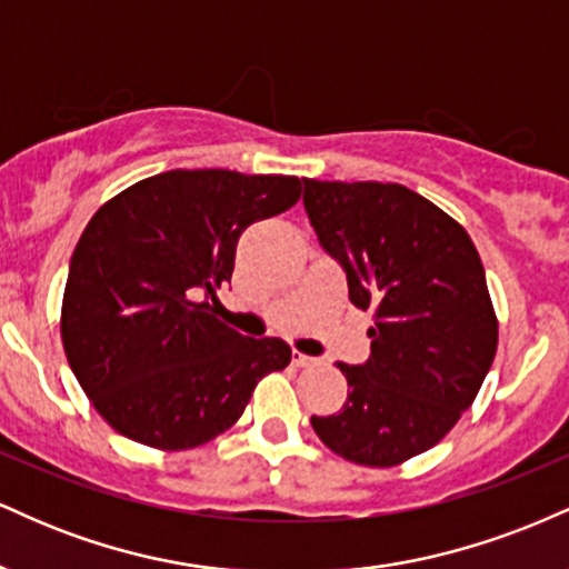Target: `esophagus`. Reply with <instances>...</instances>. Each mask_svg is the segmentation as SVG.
Listing matches in <instances>:
<instances>
[{
	"mask_svg": "<svg viewBox=\"0 0 569 569\" xmlns=\"http://www.w3.org/2000/svg\"><path fill=\"white\" fill-rule=\"evenodd\" d=\"M291 363H293V367H299V369H305V367H312V363H316V358H310V356H305V352H293V358H291Z\"/></svg>",
	"mask_w": 569,
	"mask_h": 569,
	"instance_id": "esophagus-1",
	"label": "esophagus"
}]
</instances>
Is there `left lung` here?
I'll return each instance as SVG.
<instances>
[{"mask_svg": "<svg viewBox=\"0 0 569 569\" xmlns=\"http://www.w3.org/2000/svg\"><path fill=\"white\" fill-rule=\"evenodd\" d=\"M305 208L348 272L350 302L375 310L369 361L339 363L348 401L312 415V430L356 466H401L455 428L498 352L479 251L460 221L401 184L305 179Z\"/></svg>", "mask_w": 569, "mask_h": 569, "instance_id": "left-lung-1", "label": "left lung"}]
</instances>
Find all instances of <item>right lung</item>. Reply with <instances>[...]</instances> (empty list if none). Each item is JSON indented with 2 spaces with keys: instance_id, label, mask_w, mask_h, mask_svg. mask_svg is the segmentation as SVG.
I'll list each match as a JSON object with an SVG mask.
<instances>
[{
  "instance_id": "add662e5",
  "label": "right lung",
  "mask_w": 569,
  "mask_h": 569,
  "mask_svg": "<svg viewBox=\"0 0 569 569\" xmlns=\"http://www.w3.org/2000/svg\"><path fill=\"white\" fill-rule=\"evenodd\" d=\"M297 176L166 171L103 202L71 253L61 305L69 367L117 433L181 452L232 428L270 371L278 337H243L208 298L230 283L253 221L289 211Z\"/></svg>"
}]
</instances>
